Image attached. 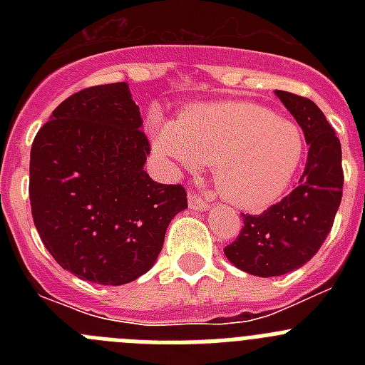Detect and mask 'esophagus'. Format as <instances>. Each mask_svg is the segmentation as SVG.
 <instances>
[{
    "mask_svg": "<svg viewBox=\"0 0 365 365\" xmlns=\"http://www.w3.org/2000/svg\"><path fill=\"white\" fill-rule=\"evenodd\" d=\"M188 202H190V208H192V210H208V201H205V199L201 197V195H199V193H195V192H192L188 195Z\"/></svg>",
    "mask_w": 365,
    "mask_h": 365,
    "instance_id": "esophagus-1",
    "label": "esophagus"
}]
</instances>
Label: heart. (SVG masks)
<instances>
[{
    "label": "heart",
    "instance_id": "obj_1",
    "mask_svg": "<svg viewBox=\"0 0 365 365\" xmlns=\"http://www.w3.org/2000/svg\"><path fill=\"white\" fill-rule=\"evenodd\" d=\"M160 157L195 170L214 164L215 188L232 205L257 210L291 186L305 153L294 122L250 102L199 106L155 131Z\"/></svg>",
    "mask_w": 365,
    "mask_h": 365
}]
</instances>
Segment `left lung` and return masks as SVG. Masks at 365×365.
<instances>
[{"label": "left lung", "mask_w": 365, "mask_h": 365, "mask_svg": "<svg viewBox=\"0 0 365 365\" xmlns=\"http://www.w3.org/2000/svg\"><path fill=\"white\" fill-rule=\"evenodd\" d=\"M309 144L299 185L263 214H243L240 235L225 247L237 269L261 278L283 276L312 259L333 228L341 201L344 170L336 131L305 96L276 91Z\"/></svg>", "instance_id": "left-lung-1"}]
</instances>
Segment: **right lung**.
Segmentation results:
<instances>
[{
	"label": "right lung",
	"mask_w": 365,
	"mask_h": 365,
	"mask_svg": "<svg viewBox=\"0 0 365 365\" xmlns=\"http://www.w3.org/2000/svg\"><path fill=\"white\" fill-rule=\"evenodd\" d=\"M125 82L66 98L34 137L29 199L34 227L62 269L86 282L124 285L153 267L182 185L146 172L151 146Z\"/></svg>",
	"instance_id": "obj_1"
}]
</instances>
